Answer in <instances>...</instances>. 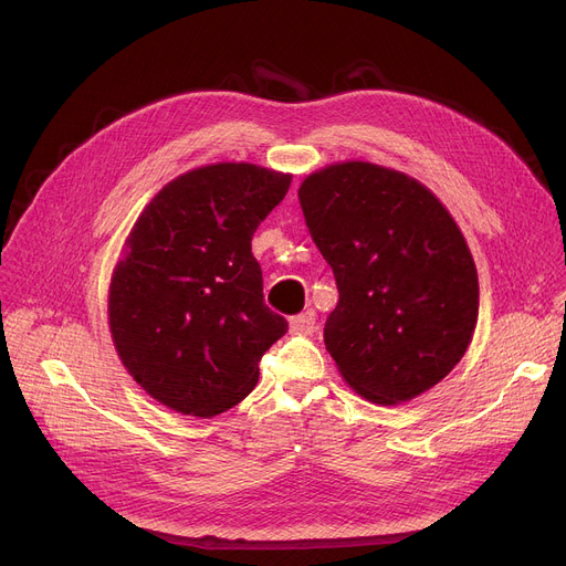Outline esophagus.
<instances>
[{"instance_id":"34e87169","label":"esophagus","mask_w":566,"mask_h":566,"mask_svg":"<svg viewBox=\"0 0 566 566\" xmlns=\"http://www.w3.org/2000/svg\"><path fill=\"white\" fill-rule=\"evenodd\" d=\"M314 325H316V314L312 310L289 318V331L293 335H312L314 333Z\"/></svg>"}]
</instances>
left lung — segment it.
I'll return each instance as SVG.
<instances>
[{"label":"left lung","mask_w":566,"mask_h":566,"mask_svg":"<svg viewBox=\"0 0 566 566\" xmlns=\"http://www.w3.org/2000/svg\"><path fill=\"white\" fill-rule=\"evenodd\" d=\"M298 197L339 289L323 342L342 378L378 406L424 395L478 325V268L459 224L418 178L363 160L316 169Z\"/></svg>","instance_id":"1"}]
</instances>
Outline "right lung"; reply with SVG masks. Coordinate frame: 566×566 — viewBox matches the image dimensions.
<instances>
[{"label": "right lung", "instance_id": "obj_1", "mask_svg": "<svg viewBox=\"0 0 566 566\" xmlns=\"http://www.w3.org/2000/svg\"><path fill=\"white\" fill-rule=\"evenodd\" d=\"M289 186L284 171L216 163L144 206L114 265L107 321L118 358L158 403L213 418L254 390L289 323L263 303L252 235Z\"/></svg>", "mask_w": 566, "mask_h": 566}]
</instances>
